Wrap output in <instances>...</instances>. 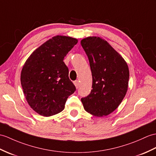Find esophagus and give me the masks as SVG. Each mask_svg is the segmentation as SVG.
Wrapping results in <instances>:
<instances>
[{
    "instance_id": "obj_1",
    "label": "esophagus",
    "mask_w": 156,
    "mask_h": 156,
    "mask_svg": "<svg viewBox=\"0 0 156 156\" xmlns=\"http://www.w3.org/2000/svg\"><path fill=\"white\" fill-rule=\"evenodd\" d=\"M74 85L76 86V88H78V87H79V86H80V82H79V80H76V81H74Z\"/></svg>"
}]
</instances>
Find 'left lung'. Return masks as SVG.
<instances>
[{
	"instance_id": "8db88e82",
	"label": "left lung",
	"mask_w": 156,
	"mask_h": 156,
	"mask_svg": "<svg viewBox=\"0 0 156 156\" xmlns=\"http://www.w3.org/2000/svg\"><path fill=\"white\" fill-rule=\"evenodd\" d=\"M81 45L88 58L92 75V90L82 98L85 110L102 117L113 112L127 92L129 69L119 54L100 37L84 38Z\"/></svg>"
}]
</instances>
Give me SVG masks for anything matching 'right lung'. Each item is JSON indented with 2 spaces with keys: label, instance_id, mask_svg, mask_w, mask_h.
I'll return each instance as SVG.
<instances>
[{
  "label": "right lung",
  "instance_id": "1",
  "mask_svg": "<svg viewBox=\"0 0 156 156\" xmlns=\"http://www.w3.org/2000/svg\"><path fill=\"white\" fill-rule=\"evenodd\" d=\"M77 42L76 38L56 36L34 50L25 62L21 85L28 104L40 115L60 113L76 90L63 60Z\"/></svg>",
  "mask_w": 156,
  "mask_h": 156
}]
</instances>
